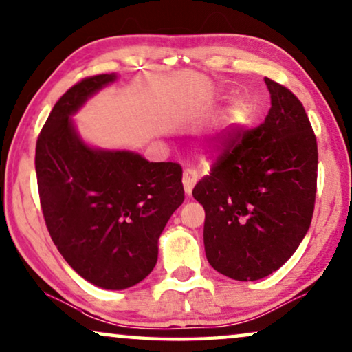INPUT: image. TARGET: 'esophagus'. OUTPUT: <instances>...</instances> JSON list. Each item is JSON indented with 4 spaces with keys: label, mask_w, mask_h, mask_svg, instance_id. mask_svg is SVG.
Listing matches in <instances>:
<instances>
[{
    "label": "esophagus",
    "mask_w": 352,
    "mask_h": 352,
    "mask_svg": "<svg viewBox=\"0 0 352 352\" xmlns=\"http://www.w3.org/2000/svg\"><path fill=\"white\" fill-rule=\"evenodd\" d=\"M198 181V175L195 170H192V168H187L184 171V176H182V184H184V190L187 195H190L192 193V188L195 187Z\"/></svg>",
    "instance_id": "34e87169"
}]
</instances>
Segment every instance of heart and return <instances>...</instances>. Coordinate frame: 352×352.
<instances>
[{"instance_id": "heart-1", "label": "heart", "mask_w": 352, "mask_h": 352, "mask_svg": "<svg viewBox=\"0 0 352 352\" xmlns=\"http://www.w3.org/2000/svg\"><path fill=\"white\" fill-rule=\"evenodd\" d=\"M249 117V111L246 106L243 103H233L232 106H228L226 114H223L222 124L214 125L212 129L206 130L205 135L201 138V146L203 149L206 151H214L221 146V142L223 140V136L227 135V131H232L238 129V126L244 125L248 122Z\"/></svg>"}]
</instances>
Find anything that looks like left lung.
Segmentation results:
<instances>
[{
	"instance_id": "left-lung-1",
	"label": "left lung",
	"mask_w": 352,
	"mask_h": 352,
	"mask_svg": "<svg viewBox=\"0 0 352 352\" xmlns=\"http://www.w3.org/2000/svg\"><path fill=\"white\" fill-rule=\"evenodd\" d=\"M272 108L261 125L228 131L192 195L205 208L206 258L236 281L286 263L307 235L318 188V142L302 101L265 78Z\"/></svg>"
}]
</instances>
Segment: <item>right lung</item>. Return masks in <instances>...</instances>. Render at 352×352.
Instances as JSON below:
<instances>
[{"instance_id": "add662e5", "label": "right lung", "mask_w": 352, "mask_h": 352, "mask_svg": "<svg viewBox=\"0 0 352 352\" xmlns=\"http://www.w3.org/2000/svg\"><path fill=\"white\" fill-rule=\"evenodd\" d=\"M116 74L89 76L60 96L36 141L38 190L50 238L84 279L120 290L157 263V241L184 201L182 168L85 146L69 116Z\"/></svg>"}]
</instances>
